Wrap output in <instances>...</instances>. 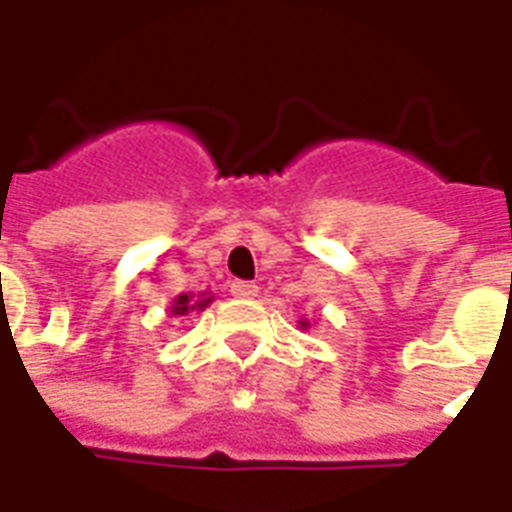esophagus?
<instances>
[{
    "label": "esophagus",
    "mask_w": 512,
    "mask_h": 512,
    "mask_svg": "<svg viewBox=\"0 0 512 512\" xmlns=\"http://www.w3.org/2000/svg\"><path fill=\"white\" fill-rule=\"evenodd\" d=\"M231 295L241 297V300H252V297L257 295V287L252 281H233Z\"/></svg>",
    "instance_id": "34e87169"
}]
</instances>
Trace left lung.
<instances>
[{"label": "left lung", "mask_w": 512, "mask_h": 512, "mask_svg": "<svg viewBox=\"0 0 512 512\" xmlns=\"http://www.w3.org/2000/svg\"><path fill=\"white\" fill-rule=\"evenodd\" d=\"M297 324H300V329H311V321H308V319H300Z\"/></svg>", "instance_id": "obj_1"}]
</instances>
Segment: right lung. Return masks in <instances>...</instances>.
I'll return each mask as SVG.
<instances>
[{
  "instance_id": "obj_1",
  "label": "right lung",
  "mask_w": 512,
  "mask_h": 512,
  "mask_svg": "<svg viewBox=\"0 0 512 512\" xmlns=\"http://www.w3.org/2000/svg\"><path fill=\"white\" fill-rule=\"evenodd\" d=\"M212 300H215V297L209 295V292H201V295H191V292H188V295H177L175 300H172V305H170V316H188V313H201L204 311V308H209V303H212Z\"/></svg>"
}]
</instances>
